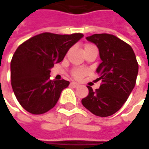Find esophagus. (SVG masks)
Instances as JSON below:
<instances>
[{
    "label": "esophagus",
    "instance_id": "1",
    "mask_svg": "<svg viewBox=\"0 0 149 149\" xmlns=\"http://www.w3.org/2000/svg\"><path fill=\"white\" fill-rule=\"evenodd\" d=\"M70 86H72V87H74V88H76V87H78L79 85L78 83H76V82H74V81H73V82H71L70 83Z\"/></svg>",
    "mask_w": 149,
    "mask_h": 149
}]
</instances>
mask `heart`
I'll use <instances>...</instances> for the list:
<instances>
[{"label": "heart", "mask_w": 149, "mask_h": 149, "mask_svg": "<svg viewBox=\"0 0 149 149\" xmlns=\"http://www.w3.org/2000/svg\"><path fill=\"white\" fill-rule=\"evenodd\" d=\"M94 45L92 44H86L85 46V49H88V48H91ZM88 73V70H86V68H74L72 70H71V75L76 79H82L84 76H86Z\"/></svg>", "instance_id": "heart-1"}]
</instances>
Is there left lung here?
Returning a JSON list of instances; mask_svg holds the SVG:
<instances>
[{"instance_id":"1","label":"left lung","mask_w":149,"mask_h":149,"mask_svg":"<svg viewBox=\"0 0 149 149\" xmlns=\"http://www.w3.org/2000/svg\"><path fill=\"white\" fill-rule=\"evenodd\" d=\"M99 49L101 63L96 69L101 79L100 88L89 89L81 102L94 115H113L127 100L133 90L138 73V63L129 44L112 34L96 33L87 37Z\"/></svg>"}]
</instances>
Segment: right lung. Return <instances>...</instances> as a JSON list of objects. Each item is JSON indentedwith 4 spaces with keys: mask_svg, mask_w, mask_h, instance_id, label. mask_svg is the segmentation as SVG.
I'll return each mask as SVG.
<instances>
[{
    "mask_svg": "<svg viewBox=\"0 0 149 149\" xmlns=\"http://www.w3.org/2000/svg\"><path fill=\"white\" fill-rule=\"evenodd\" d=\"M82 33H42L22 42L11 61V83L20 105L31 114L51 110L70 82L50 80V69L60 63Z\"/></svg>",
    "mask_w": 149,
    "mask_h": 149,
    "instance_id": "1",
    "label": "right lung"
}]
</instances>
